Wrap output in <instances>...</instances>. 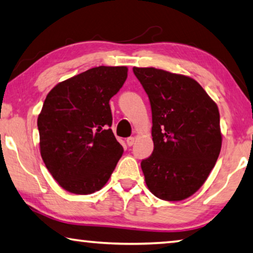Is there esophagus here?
Returning a JSON list of instances; mask_svg holds the SVG:
<instances>
[{
    "label": "esophagus",
    "mask_w": 253,
    "mask_h": 253,
    "mask_svg": "<svg viewBox=\"0 0 253 253\" xmlns=\"http://www.w3.org/2000/svg\"><path fill=\"white\" fill-rule=\"evenodd\" d=\"M134 142H135V138L131 136V137H128L127 139H126V143H127V145L128 146H131L134 144Z\"/></svg>",
    "instance_id": "34e87169"
}]
</instances>
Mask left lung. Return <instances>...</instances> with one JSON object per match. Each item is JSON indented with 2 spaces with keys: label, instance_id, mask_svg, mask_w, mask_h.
<instances>
[{
  "label": "left lung",
  "instance_id": "obj_1",
  "mask_svg": "<svg viewBox=\"0 0 253 253\" xmlns=\"http://www.w3.org/2000/svg\"><path fill=\"white\" fill-rule=\"evenodd\" d=\"M152 110L153 152L142 160L145 183L165 201H180L203 185L221 149L219 110L193 78L134 67Z\"/></svg>",
  "mask_w": 253,
  "mask_h": 253
}]
</instances>
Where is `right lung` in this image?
<instances>
[{"instance_id":"1","label":"right lung","mask_w":253,"mask_h":253,"mask_svg":"<svg viewBox=\"0 0 253 253\" xmlns=\"http://www.w3.org/2000/svg\"><path fill=\"white\" fill-rule=\"evenodd\" d=\"M127 67L100 66L66 79L47 94L37 118L41 156L58 184L74 194L102 188L124 149L111 130L109 101Z\"/></svg>"}]
</instances>
